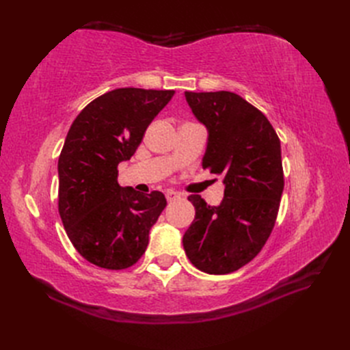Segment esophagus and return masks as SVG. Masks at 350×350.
Wrapping results in <instances>:
<instances>
[{"instance_id":"obj_1","label":"esophagus","mask_w":350,"mask_h":350,"mask_svg":"<svg viewBox=\"0 0 350 350\" xmlns=\"http://www.w3.org/2000/svg\"><path fill=\"white\" fill-rule=\"evenodd\" d=\"M178 198H181V194L172 191V189H167V191H166V200L167 201H175Z\"/></svg>"}]
</instances>
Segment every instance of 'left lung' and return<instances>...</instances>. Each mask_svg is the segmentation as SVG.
<instances>
[{"label":"left lung","instance_id":"obj_1","mask_svg":"<svg viewBox=\"0 0 350 350\" xmlns=\"http://www.w3.org/2000/svg\"><path fill=\"white\" fill-rule=\"evenodd\" d=\"M194 115L208 130L203 169L221 176L217 207L189 196L196 219L183 238L197 269L228 274L248 264L276 224L284 187L280 139L260 109L239 94L185 92Z\"/></svg>","mask_w":350,"mask_h":350}]
</instances>
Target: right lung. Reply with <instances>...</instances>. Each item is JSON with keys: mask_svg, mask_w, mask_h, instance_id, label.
Returning a JSON list of instances; mask_svg holds the SVG:
<instances>
[{"mask_svg": "<svg viewBox=\"0 0 350 350\" xmlns=\"http://www.w3.org/2000/svg\"><path fill=\"white\" fill-rule=\"evenodd\" d=\"M175 90L122 88L92 100L72 121L58 159V211L81 257L108 270L129 269L149 245L166 207L118 184V163L135 153L147 126Z\"/></svg>", "mask_w": 350, "mask_h": 350, "instance_id": "add662e5", "label": "right lung"}]
</instances>
